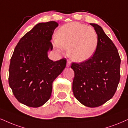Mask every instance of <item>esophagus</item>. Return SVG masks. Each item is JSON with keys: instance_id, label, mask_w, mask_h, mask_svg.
Listing matches in <instances>:
<instances>
[{"instance_id": "1", "label": "esophagus", "mask_w": 128, "mask_h": 128, "mask_svg": "<svg viewBox=\"0 0 128 128\" xmlns=\"http://www.w3.org/2000/svg\"><path fill=\"white\" fill-rule=\"evenodd\" d=\"M70 62L69 61V60H68L67 61V63H66V66L68 68H69V67H70Z\"/></svg>"}]
</instances>
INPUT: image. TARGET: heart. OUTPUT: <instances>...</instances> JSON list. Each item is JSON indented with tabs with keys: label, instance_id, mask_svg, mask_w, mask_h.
<instances>
[{
	"label": "heart",
	"instance_id": "1",
	"mask_svg": "<svg viewBox=\"0 0 128 128\" xmlns=\"http://www.w3.org/2000/svg\"><path fill=\"white\" fill-rule=\"evenodd\" d=\"M98 38L95 30L79 22H70L62 26L56 33L54 47L62 53L68 49L72 60L83 62L93 56L97 50Z\"/></svg>",
	"mask_w": 128,
	"mask_h": 128
}]
</instances>
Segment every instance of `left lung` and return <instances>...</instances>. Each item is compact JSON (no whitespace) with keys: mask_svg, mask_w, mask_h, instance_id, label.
<instances>
[{"mask_svg":"<svg viewBox=\"0 0 128 128\" xmlns=\"http://www.w3.org/2000/svg\"><path fill=\"white\" fill-rule=\"evenodd\" d=\"M98 42L94 55L84 62L72 63V91L79 102L89 108L100 106L113 97L119 83L120 58L114 43L96 24H90Z\"/></svg>","mask_w":128,"mask_h":128,"instance_id":"obj_1","label":"left lung"}]
</instances>
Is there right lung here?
I'll list each match as a JSON object with an SVG mask.
<instances>
[{
	"mask_svg": "<svg viewBox=\"0 0 128 128\" xmlns=\"http://www.w3.org/2000/svg\"><path fill=\"white\" fill-rule=\"evenodd\" d=\"M58 26L55 21L37 24L15 47L9 69V84L20 103L38 108L49 100L52 84L65 68L66 60L53 62L48 58L50 41Z\"/></svg>",
	"mask_w": 128,
	"mask_h": 128,
	"instance_id": "add662e5",
	"label": "right lung"
}]
</instances>
